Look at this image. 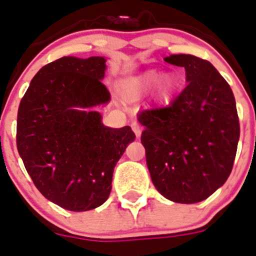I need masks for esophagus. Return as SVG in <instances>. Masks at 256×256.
I'll return each instance as SVG.
<instances>
[{
	"label": "esophagus",
	"instance_id": "1",
	"mask_svg": "<svg viewBox=\"0 0 256 256\" xmlns=\"http://www.w3.org/2000/svg\"><path fill=\"white\" fill-rule=\"evenodd\" d=\"M131 128H132V131L135 132L136 138H140V135H142V128H140V125L136 121H132L131 122Z\"/></svg>",
	"mask_w": 256,
	"mask_h": 256
}]
</instances>
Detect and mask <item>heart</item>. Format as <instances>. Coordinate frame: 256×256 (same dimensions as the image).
Returning <instances> with one entry per match:
<instances>
[{
    "mask_svg": "<svg viewBox=\"0 0 256 256\" xmlns=\"http://www.w3.org/2000/svg\"><path fill=\"white\" fill-rule=\"evenodd\" d=\"M156 86H159L162 93H166L170 90V80L168 78L160 80V74L155 70L145 72L125 83V94L128 98H138L139 96L149 92Z\"/></svg>",
    "mask_w": 256,
    "mask_h": 256,
    "instance_id": "obj_1",
    "label": "heart"
}]
</instances>
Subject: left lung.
Returning a JSON list of instances; mask_svg holds the SVG:
<instances>
[{
  "mask_svg": "<svg viewBox=\"0 0 256 256\" xmlns=\"http://www.w3.org/2000/svg\"><path fill=\"white\" fill-rule=\"evenodd\" d=\"M186 69L187 86L168 106L142 110V144L158 192L197 204L228 180L240 138L235 97L208 60L188 54L164 58Z\"/></svg>",
  "mask_w": 256,
  "mask_h": 256,
  "instance_id": "left-lung-1",
  "label": "left lung"
}]
</instances>
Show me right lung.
Instances as JSON below:
<instances>
[{
  "label": "right lung",
  "mask_w": 256,
  "mask_h": 256,
  "mask_svg": "<svg viewBox=\"0 0 256 256\" xmlns=\"http://www.w3.org/2000/svg\"><path fill=\"white\" fill-rule=\"evenodd\" d=\"M106 59L63 56L31 80L18 112L16 145L39 192L69 211L106 202L116 163L135 140L130 126L111 128L84 108L107 104Z\"/></svg>",
  "instance_id": "1"
}]
</instances>
